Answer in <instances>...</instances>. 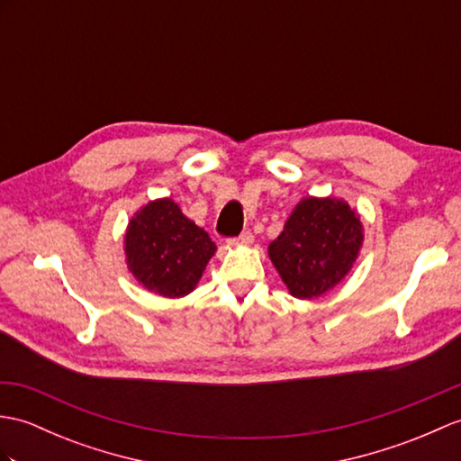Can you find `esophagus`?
<instances>
[{"label":"esophagus","mask_w":461,"mask_h":461,"mask_svg":"<svg viewBox=\"0 0 461 461\" xmlns=\"http://www.w3.org/2000/svg\"><path fill=\"white\" fill-rule=\"evenodd\" d=\"M231 243L233 245H251L253 243V233L251 231H243L240 238H235V240H231Z\"/></svg>","instance_id":"obj_1"}]
</instances>
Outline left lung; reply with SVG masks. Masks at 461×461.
Wrapping results in <instances>:
<instances>
[{"label": "left lung", "mask_w": 461, "mask_h": 461, "mask_svg": "<svg viewBox=\"0 0 461 461\" xmlns=\"http://www.w3.org/2000/svg\"><path fill=\"white\" fill-rule=\"evenodd\" d=\"M363 243L359 213L336 198H304L269 245L288 293L303 301L334 288L351 271Z\"/></svg>", "instance_id": "1"}]
</instances>
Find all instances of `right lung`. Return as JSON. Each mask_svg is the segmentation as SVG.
Returning <instances> with one entry per match:
<instances>
[{
	"mask_svg": "<svg viewBox=\"0 0 461 461\" xmlns=\"http://www.w3.org/2000/svg\"><path fill=\"white\" fill-rule=\"evenodd\" d=\"M216 243L170 198L149 202L131 218L125 233L127 267L147 291L167 298L196 288Z\"/></svg>",
	"mask_w": 461,
	"mask_h": 461,
	"instance_id": "1",
	"label": "right lung"
}]
</instances>
